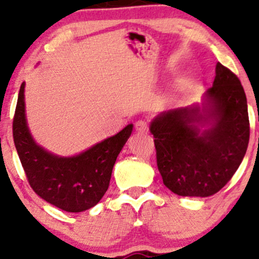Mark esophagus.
<instances>
[{"label": "esophagus", "instance_id": "esophagus-1", "mask_svg": "<svg viewBox=\"0 0 259 259\" xmlns=\"http://www.w3.org/2000/svg\"><path fill=\"white\" fill-rule=\"evenodd\" d=\"M135 129L138 133H147L148 132V124L146 120L140 119L135 123Z\"/></svg>", "mask_w": 259, "mask_h": 259}]
</instances>
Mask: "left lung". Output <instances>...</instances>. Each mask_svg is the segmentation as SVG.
Instances as JSON below:
<instances>
[{"label":"left lung","instance_id":"left-lung-1","mask_svg":"<svg viewBox=\"0 0 259 259\" xmlns=\"http://www.w3.org/2000/svg\"><path fill=\"white\" fill-rule=\"evenodd\" d=\"M157 165L174 194H217L241 164L249 140L247 100L239 78L221 63L202 105L162 112L153 118Z\"/></svg>","mask_w":259,"mask_h":259}]
</instances>
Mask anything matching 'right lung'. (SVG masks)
Masks as SVG:
<instances>
[{
  "label": "right lung",
  "mask_w": 259,
  "mask_h": 259,
  "mask_svg": "<svg viewBox=\"0 0 259 259\" xmlns=\"http://www.w3.org/2000/svg\"><path fill=\"white\" fill-rule=\"evenodd\" d=\"M24 89L23 82L13 119V139L29 184L42 200L65 212L90 209L108 189L113 165L132 135L133 124L84 152L58 156L45 150L32 138L25 115Z\"/></svg>",
  "instance_id": "1"
}]
</instances>
